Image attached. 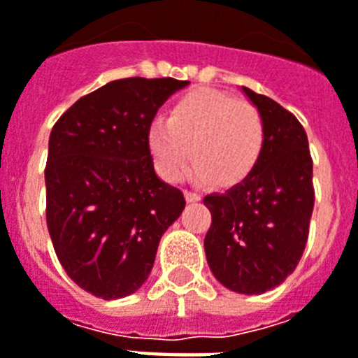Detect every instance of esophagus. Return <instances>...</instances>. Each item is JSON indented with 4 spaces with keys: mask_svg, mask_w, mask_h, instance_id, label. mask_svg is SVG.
Returning a JSON list of instances; mask_svg holds the SVG:
<instances>
[{
    "mask_svg": "<svg viewBox=\"0 0 358 358\" xmlns=\"http://www.w3.org/2000/svg\"><path fill=\"white\" fill-rule=\"evenodd\" d=\"M185 200H187V202H199L200 194L194 193V191H185Z\"/></svg>",
    "mask_w": 358,
    "mask_h": 358,
    "instance_id": "34e87169",
    "label": "esophagus"
}]
</instances>
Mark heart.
<instances>
[{
    "label": "heart",
    "instance_id": "b5f03b06",
    "mask_svg": "<svg viewBox=\"0 0 358 358\" xmlns=\"http://www.w3.org/2000/svg\"><path fill=\"white\" fill-rule=\"evenodd\" d=\"M266 138L261 110L246 99L199 90L174 104L169 119H154L149 147L158 173L176 180L194 159L191 176L222 187L239 184L259 162Z\"/></svg>",
    "mask_w": 358,
    "mask_h": 358
}]
</instances>
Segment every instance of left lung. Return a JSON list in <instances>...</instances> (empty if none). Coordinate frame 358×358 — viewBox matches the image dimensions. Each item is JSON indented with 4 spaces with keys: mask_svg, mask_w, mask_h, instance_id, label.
I'll use <instances>...</instances> for the list:
<instances>
[{
    "mask_svg": "<svg viewBox=\"0 0 358 358\" xmlns=\"http://www.w3.org/2000/svg\"><path fill=\"white\" fill-rule=\"evenodd\" d=\"M261 110L266 138L243 182L204 199L211 226L204 239L215 278L241 294H263L287 280L303 255L315 208L309 141L294 113L243 86Z\"/></svg>",
    "mask_w": 358,
    "mask_h": 358,
    "instance_id": "8db88e82",
    "label": "left lung"
}]
</instances>
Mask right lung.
I'll use <instances>...</instances> for the list:
<instances>
[{
    "label": "right lung",
    "mask_w": 358,
    "mask_h": 358,
    "mask_svg": "<svg viewBox=\"0 0 358 358\" xmlns=\"http://www.w3.org/2000/svg\"><path fill=\"white\" fill-rule=\"evenodd\" d=\"M187 80L119 78L84 95L55 123L45 164V219L66 274L90 294H132L152 270L184 193L154 173L149 129Z\"/></svg>",
    "instance_id": "1"
}]
</instances>
